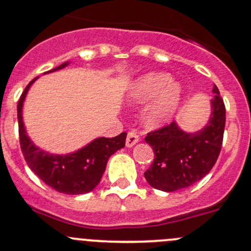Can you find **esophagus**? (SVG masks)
I'll use <instances>...</instances> for the list:
<instances>
[{
    "label": "esophagus",
    "instance_id": "1",
    "mask_svg": "<svg viewBox=\"0 0 251 251\" xmlns=\"http://www.w3.org/2000/svg\"><path fill=\"white\" fill-rule=\"evenodd\" d=\"M139 142V136L136 133V132L133 131H130L127 133V138H126V147L127 148H131L133 147L136 143Z\"/></svg>",
    "mask_w": 251,
    "mask_h": 251
}]
</instances>
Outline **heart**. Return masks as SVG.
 Instances as JSON below:
<instances>
[{"instance_id":"obj_1","label":"heart","mask_w":251,"mask_h":251,"mask_svg":"<svg viewBox=\"0 0 251 251\" xmlns=\"http://www.w3.org/2000/svg\"><path fill=\"white\" fill-rule=\"evenodd\" d=\"M182 87L164 73H150L132 84L130 99L136 103L152 100L143 112V119L149 127H158L168 123L180 104Z\"/></svg>"}]
</instances>
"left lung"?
<instances>
[{
  "label": "left lung",
  "mask_w": 251,
  "mask_h": 251,
  "mask_svg": "<svg viewBox=\"0 0 251 251\" xmlns=\"http://www.w3.org/2000/svg\"><path fill=\"white\" fill-rule=\"evenodd\" d=\"M213 93L211 120L201 131L184 133L175 123H170L145 137L155 158L144 176L153 188L163 192L187 188L201 180L216 164L224 137L225 104L217 85Z\"/></svg>",
  "instance_id": "8db88e82"
}]
</instances>
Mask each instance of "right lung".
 <instances>
[{"instance_id":"add662e5","label":"right lung","mask_w":251,"mask_h":251,"mask_svg":"<svg viewBox=\"0 0 251 251\" xmlns=\"http://www.w3.org/2000/svg\"><path fill=\"white\" fill-rule=\"evenodd\" d=\"M68 63L52 69L59 70ZM35 78L25 88L18 102L19 139L27 164L41 181L54 191L64 194H84L92 192L102 177L108 158L119 149L125 147L126 132L113 138L95 139L87 147L65 156H54L44 152L29 140L23 123V103L27 92Z\"/></svg>"}]
</instances>
